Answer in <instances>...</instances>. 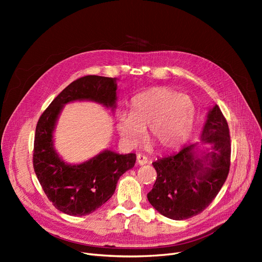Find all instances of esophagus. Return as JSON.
I'll list each match as a JSON object with an SVG mask.
<instances>
[{
    "label": "esophagus",
    "instance_id": "obj_1",
    "mask_svg": "<svg viewBox=\"0 0 262 262\" xmlns=\"http://www.w3.org/2000/svg\"><path fill=\"white\" fill-rule=\"evenodd\" d=\"M148 162V159L146 156L142 154H137V163L140 164V166H143V164H146Z\"/></svg>",
    "mask_w": 262,
    "mask_h": 262
}]
</instances>
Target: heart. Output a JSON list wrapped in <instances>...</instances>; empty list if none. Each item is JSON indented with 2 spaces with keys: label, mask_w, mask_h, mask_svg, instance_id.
<instances>
[{
  "label": "heart",
  "mask_w": 262,
  "mask_h": 262,
  "mask_svg": "<svg viewBox=\"0 0 262 262\" xmlns=\"http://www.w3.org/2000/svg\"><path fill=\"white\" fill-rule=\"evenodd\" d=\"M195 117L194 102L188 95L168 88H154L135 96L130 114L118 115L117 129L124 141L135 145L146 128L147 140L159 150L169 152L188 140Z\"/></svg>",
  "instance_id": "1"
}]
</instances>
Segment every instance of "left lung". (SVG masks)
I'll list each match as a JSON object with an SVG mask.
<instances>
[{"label": "left lung", "instance_id": "obj_1", "mask_svg": "<svg viewBox=\"0 0 262 262\" xmlns=\"http://www.w3.org/2000/svg\"><path fill=\"white\" fill-rule=\"evenodd\" d=\"M201 140L212 145L210 152L199 156L198 143H192L153 162L157 178L147 200L169 219L180 221L201 213L226 181L230 166V135L217 105L208 113Z\"/></svg>", "mask_w": 262, "mask_h": 262}]
</instances>
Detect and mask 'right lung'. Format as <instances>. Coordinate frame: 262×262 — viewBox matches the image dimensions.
I'll list each match as a JSON object with an SVG mask.
<instances>
[{
    "label": "right lung",
    "instance_id": "right-lung-1",
    "mask_svg": "<svg viewBox=\"0 0 262 262\" xmlns=\"http://www.w3.org/2000/svg\"><path fill=\"white\" fill-rule=\"evenodd\" d=\"M88 100L115 107L116 78L87 75L77 78L53 100L40 116L35 133L33 166L46 195L59 211L81 216L100 208L115 193L122 174L132 169L136 154L105 149L80 164H68L53 146V132L64 104Z\"/></svg>",
    "mask_w": 262,
    "mask_h": 262
}]
</instances>
